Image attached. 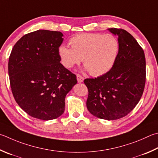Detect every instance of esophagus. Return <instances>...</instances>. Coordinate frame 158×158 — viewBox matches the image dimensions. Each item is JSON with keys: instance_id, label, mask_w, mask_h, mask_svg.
Segmentation results:
<instances>
[{"instance_id": "34e87169", "label": "esophagus", "mask_w": 158, "mask_h": 158, "mask_svg": "<svg viewBox=\"0 0 158 158\" xmlns=\"http://www.w3.org/2000/svg\"><path fill=\"white\" fill-rule=\"evenodd\" d=\"M77 81L79 83H82L84 80V77L80 75V74H77Z\"/></svg>"}]
</instances>
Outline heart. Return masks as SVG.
<instances>
[{
    "label": "heart",
    "mask_w": 158,
    "mask_h": 158,
    "mask_svg": "<svg viewBox=\"0 0 158 158\" xmlns=\"http://www.w3.org/2000/svg\"><path fill=\"white\" fill-rule=\"evenodd\" d=\"M71 48L65 45L59 48L62 65L70 68L81 61L93 76H102L108 73L116 62L119 44L113 34L83 33L70 39Z\"/></svg>",
    "instance_id": "heart-1"
}]
</instances>
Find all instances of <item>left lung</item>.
Segmentation results:
<instances>
[{
    "label": "left lung",
    "instance_id": "obj_1",
    "mask_svg": "<svg viewBox=\"0 0 158 158\" xmlns=\"http://www.w3.org/2000/svg\"><path fill=\"white\" fill-rule=\"evenodd\" d=\"M108 30L118 36L119 51L112 69L104 75L86 79V106L98 118L114 120L124 117L138 104L146 81L144 50L134 37L122 29Z\"/></svg>",
    "mask_w": 158,
    "mask_h": 158
}]
</instances>
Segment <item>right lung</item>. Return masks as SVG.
Segmentation results:
<instances>
[{
    "label": "right lung",
    "instance_id": "right-lung-1",
    "mask_svg": "<svg viewBox=\"0 0 158 158\" xmlns=\"http://www.w3.org/2000/svg\"><path fill=\"white\" fill-rule=\"evenodd\" d=\"M60 31L39 30L27 34L14 45L8 74L14 99L29 115L42 120L56 119L64 113L66 94L77 77L60 61Z\"/></svg>",
    "mask_w": 158,
    "mask_h": 158
}]
</instances>
